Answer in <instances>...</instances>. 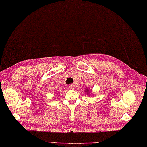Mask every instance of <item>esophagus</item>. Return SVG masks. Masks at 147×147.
Instances as JSON below:
<instances>
[{
    "mask_svg": "<svg viewBox=\"0 0 147 147\" xmlns=\"http://www.w3.org/2000/svg\"><path fill=\"white\" fill-rule=\"evenodd\" d=\"M68 87H69V88L70 89H74L75 88V86H74V85H73V84H69Z\"/></svg>",
    "mask_w": 147,
    "mask_h": 147,
    "instance_id": "esophagus-1",
    "label": "esophagus"
}]
</instances>
